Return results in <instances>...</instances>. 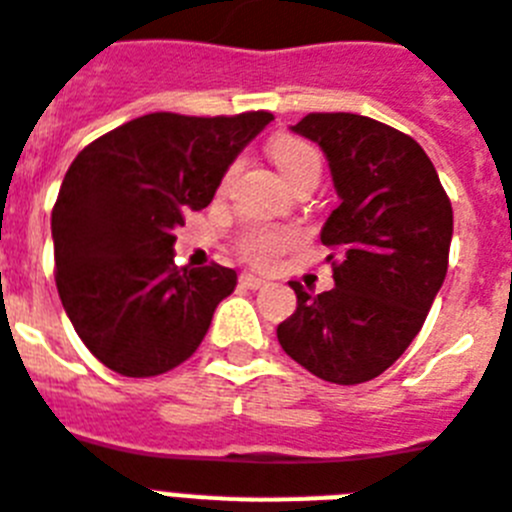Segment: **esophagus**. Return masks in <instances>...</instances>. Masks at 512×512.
Wrapping results in <instances>:
<instances>
[{
    "instance_id": "obj_1",
    "label": "esophagus",
    "mask_w": 512,
    "mask_h": 512,
    "mask_svg": "<svg viewBox=\"0 0 512 512\" xmlns=\"http://www.w3.org/2000/svg\"><path fill=\"white\" fill-rule=\"evenodd\" d=\"M239 284H242L244 289H260V286H265L268 281L260 276H255V273H242V276H239Z\"/></svg>"
}]
</instances>
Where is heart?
<instances>
[{"instance_id": "heart-1", "label": "heart", "mask_w": 512, "mask_h": 512, "mask_svg": "<svg viewBox=\"0 0 512 512\" xmlns=\"http://www.w3.org/2000/svg\"><path fill=\"white\" fill-rule=\"evenodd\" d=\"M270 157L286 178V184H292L307 170H321V157L315 152L313 144L297 136H276L270 144ZM297 244V234L292 228L270 226V223H249L236 234V252L252 265H270L278 257L286 255Z\"/></svg>"}]
</instances>
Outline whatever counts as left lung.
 <instances>
[{
    "instance_id": "left-lung-1",
    "label": "left lung",
    "mask_w": 512,
    "mask_h": 512,
    "mask_svg": "<svg viewBox=\"0 0 512 512\" xmlns=\"http://www.w3.org/2000/svg\"><path fill=\"white\" fill-rule=\"evenodd\" d=\"M321 144L339 207L321 242L334 289L292 281L297 310L278 323L292 360L331 384L381 376L410 347L447 276L452 205L413 136L355 112H310L292 126Z\"/></svg>"
}]
</instances>
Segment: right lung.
Masks as SVG:
<instances>
[{
	"instance_id": "add662e5",
	"label": "right lung",
	"mask_w": 512,
	"mask_h": 512,
	"mask_svg": "<svg viewBox=\"0 0 512 512\" xmlns=\"http://www.w3.org/2000/svg\"><path fill=\"white\" fill-rule=\"evenodd\" d=\"M273 115L149 112L70 162L52 207L54 281L81 342L128 378L173 371L205 339L236 270L173 263L176 226L215 197Z\"/></svg>"
}]
</instances>
